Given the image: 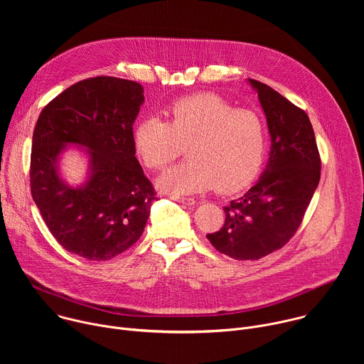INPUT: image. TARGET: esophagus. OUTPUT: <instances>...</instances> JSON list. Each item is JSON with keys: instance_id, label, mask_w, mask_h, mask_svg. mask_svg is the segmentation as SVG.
<instances>
[{"instance_id": "esophagus-1", "label": "esophagus", "mask_w": 364, "mask_h": 364, "mask_svg": "<svg viewBox=\"0 0 364 364\" xmlns=\"http://www.w3.org/2000/svg\"><path fill=\"white\" fill-rule=\"evenodd\" d=\"M173 200L184 204V205H194L196 204V200L194 198H190V197H173Z\"/></svg>"}]
</instances>
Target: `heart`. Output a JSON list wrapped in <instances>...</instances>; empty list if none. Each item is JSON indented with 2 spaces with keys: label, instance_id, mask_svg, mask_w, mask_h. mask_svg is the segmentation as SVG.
Here are the masks:
<instances>
[{
  "label": "heart",
  "instance_id": "b5f03b06",
  "mask_svg": "<svg viewBox=\"0 0 364 364\" xmlns=\"http://www.w3.org/2000/svg\"><path fill=\"white\" fill-rule=\"evenodd\" d=\"M159 117L141 119L132 134L138 159L161 170L187 146V161L168 168L157 180L161 191L186 196L210 190L233 193L250 184L262 167L267 131L262 118L235 109L213 93L174 102Z\"/></svg>",
  "mask_w": 364,
  "mask_h": 364
}]
</instances>
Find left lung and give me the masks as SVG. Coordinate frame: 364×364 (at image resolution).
Instances as JSON below:
<instances>
[{"mask_svg":"<svg viewBox=\"0 0 364 364\" xmlns=\"http://www.w3.org/2000/svg\"><path fill=\"white\" fill-rule=\"evenodd\" d=\"M257 93L271 136L261 177L225 207L223 228L207 235L236 261H256L281 249L296 232L318 183L321 161L308 115L271 86L247 79Z\"/></svg>","mask_w":364,"mask_h":364,"instance_id":"1","label":"left lung"}]
</instances>
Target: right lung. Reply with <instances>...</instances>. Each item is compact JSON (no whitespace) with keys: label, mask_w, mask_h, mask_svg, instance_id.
<instances>
[{"label":"right lung","mask_w":364,"mask_h":364,"mask_svg":"<svg viewBox=\"0 0 364 364\" xmlns=\"http://www.w3.org/2000/svg\"><path fill=\"white\" fill-rule=\"evenodd\" d=\"M144 103L139 83L118 77L77 82L41 111L33 132L31 196L55 239L87 261H108L142 235L157 198L132 144ZM69 147L84 152L80 185L61 176Z\"/></svg>","instance_id":"right-lung-1"}]
</instances>
